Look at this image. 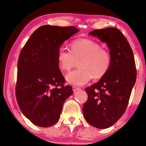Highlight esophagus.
<instances>
[{
    "instance_id": "34e87169",
    "label": "esophagus",
    "mask_w": 146,
    "mask_h": 146,
    "mask_svg": "<svg viewBox=\"0 0 146 146\" xmlns=\"http://www.w3.org/2000/svg\"><path fill=\"white\" fill-rule=\"evenodd\" d=\"M72 89H73V91L74 92H75V91H77V90L80 89V87H76V86H73V87H72Z\"/></svg>"
}]
</instances>
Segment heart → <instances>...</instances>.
<instances>
[{
	"label": "heart",
	"mask_w": 146,
	"mask_h": 146,
	"mask_svg": "<svg viewBox=\"0 0 146 146\" xmlns=\"http://www.w3.org/2000/svg\"><path fill=\"white\" fill-rule=\"evenodd\" d=\"M78 61L80 68L68 73L66 79L69 84L82 86L92 76L94 79L103 77L108 70L111 63L109 51L97 42L86 38L77 39L71 44V50L60 48L57 54L59 68L69 71Z\"/></svg>",
	"instance_id": "obj_1"
}]
</instances>
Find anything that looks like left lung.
<instances>
[{"label":"left lung","mask_w":146,"mask_h":146,"mask_svg":"<svg viewBox=\"0 0 146 146\" xmlns=\"http://www.w3.org/2000/svg\"><path fill=\"white\" fill-rule=\"evenodd\" d=\"M89 34L107 43L111 63L99 82L86 88L88 98L82 111L91 125L105 129L115 124L125 112L136 81L135 62L128 41L118 29H96Z\"/></svg>","instance_id":"1"}]
</instances>
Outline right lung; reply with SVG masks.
I'll return each mask as SVG.
<instances>
[{
    "label": "right lung",
    "mask_w": 146,
    "mask_h": 146,
    "mask_svg": "<svg viewBox=\"0 0 146 146\" xmlns=\"http://www.w3.org/2000/svg\"><path fill=\"white\" fill-rule=\"evenodd\" d=\"M78 31L73 26H41L21 50L16 98L22 113L36 126L56 123L65 100L73 93L71 86H64L57 54L64 41Z\"/></svg>",
    "instance_id": "right-lung-1"
}]
</instances>
